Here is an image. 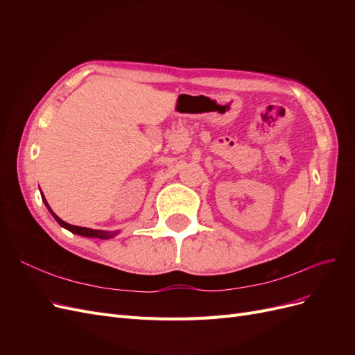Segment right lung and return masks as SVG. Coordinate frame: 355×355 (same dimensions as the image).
I'll use <instances>...</instances> for the list:
<instances>
[{"label": "right lung", "mask_w": 355, "mask_h": 355, "mask_svg": "<svg viewBox=\"0 0 355 355\" xmlns=\"http://www.w3.org/2000/svg\"><path fill=\"white\" fill-rule=\"evenodd\" d=\"M44 202L47 204V201H46V198H44ZM47 207H49V210L51 211V209H50V206L47 204ZM51 214L53 216H55V219L62 225L63 228H67V230H69L71 232H73V234H78V235H83V237H90V239H110V237H114V234H111V232H106V231H101V230H92V228H84V227H75V225H69V223H67L65 220H62L59 216H56L55 213L51 211Z\"/></svg>", "instance_id": "1"}]
</instances>
